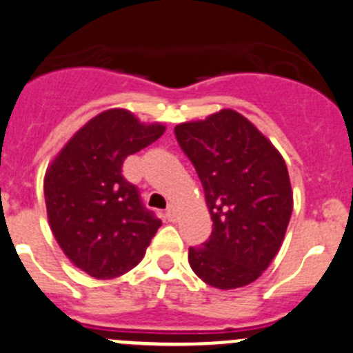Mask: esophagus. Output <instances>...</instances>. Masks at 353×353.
Listing matches in <instances>:
<instances>
[{"instance_id":"esophagus-1","label":"esophagus","mask_w":353,"mask_h":353,"mask_svg":"<svg viewBox=\"0 0 353 353\" xmlns=\"http://www.w3.org/2000/svg\"><path fill=\"white\" fill-rule=\"evenodd\" d=\"M166 218L170 221H174L176 220V208L173 206V204H170V206L166 208Z\"/></svg>"}]
</instances>
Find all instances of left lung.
<instances>
[{"label": "left lung", "instance_id": "8db88e82", "mask_svg": "<svg viewBox=\"0 0 353 353\" xmlns=\"http://www.w3.org/2000/svg\"><path fill=\"white\" fill-rule=\"evenodd\" d=\"M174 135L196 168L213 220L210 239L189 248L190 267L218 290L248 286L272 263L290 223L293 190L286 163L232 109L176 124Z\"/></svg>", "mask_w": 353, "mask_h": 353}]
</instances>
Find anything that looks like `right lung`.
I'll list each match as a JSON object with an SVG mask.
<instances>
[{
  "instance_id": "1",
  "label": "right lung",
  "mask_w": 353,
  "mask_h": 353,
  "mask_svg": "<svg viewBox=\"0 0 353 353\" xmlns=\"http://www.w3.org/2000/svg\"><path fill=\"white\" fill-rule=\"evenodd\" d=\"M130 110L109 109L74 133L45 174L50 229L65 256L95 279H114L140 263L161 220L124 179V159L164 133Z\"/></svg>"
}]
</instances>
